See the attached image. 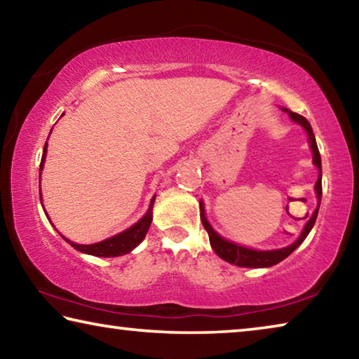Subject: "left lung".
Returning a JSON list of instances; mask_svg holds the SVG:
<instances>
[{"label": "left lung", "mask_w": 359, "mask_h": 359, "mask_svg": "<svg viewBox=\"0 0 359 359\" xmlns=\"http://www.w3.org/2000/svg\"><path fill=\"white\" fill-rule=\"evenodd\" d=\"M287 111V109H285ZM290 117L293 118L297 123L304 126V130L307 131L309 135V142H311V149L313 151V163L315 166L320 169L321 172V158H320V151H318V145L317 141H315V136H313V131H312V126L309 123L307 118H304L302 115L296 114V112H290ZM315 190H317V196H318V208L315 209L313 215L311 217V220L307 222L306 228H304L302 234L299 236V239H297L293 245L290 247H285L280 248V250H271V252H258V250H250V248H245V247H241V245H236L233 242H228L224 241L223 238H220L214 229L210 228V224L208 223L204 217V208H203V203L199 208H201V222H203V226L204 229L208 231L209 234V241H210V245L214 248V252L220 257L222 259L228 261L231 264H236V266H241V267H269V266H274L277 263H280L285 258L288 257V255L293 253L297 247H299L304 239L307 238V234L311 233V229L313 228L315 220H317V215H318V209H320V201H321V175L320 179L317 180V184H315Z\"/></svg>", "instance_id": "8db88e82"}]
</instances>
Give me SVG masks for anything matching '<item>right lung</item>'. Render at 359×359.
<instances>
[{
  "instance_id": "add662e5",
  "label": "right lung",
  "mask_w": 359,
  "mask_h": 359,
  "mask_svg": "<svg viewBox=\"0 0 359 359\" xmlns=\"http://www.w3.org/2000/svg\"><path fill=\"white\" fill-rule=\"evenodd\" d=\"M46 151H47V142L44 145V154H42L39 171H42V166H44ZM154 201H155V198L151 199L150 209H149L147 214L144 215L142 220H139L135 224V226H131L130 229L123 231V233L114 236V238H111V239H106L102 242H98V244H92V245H79V244H74V242H71L68 239H65V241L74 247L76 250L88 253V255H93V257L109 258V257H120V255L130 253L133 248L141 244L142 239L145 238V234H147L149 226L151 223V205H154Z\"/></svg>"
}]
</instances>
